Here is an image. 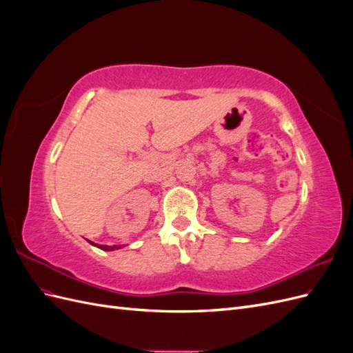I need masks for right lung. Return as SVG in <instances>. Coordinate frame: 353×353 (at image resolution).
I'll return each instance as SVG.
<instances>
[{"mask_svg": "<svg viewBox=\"0 0 353 353\" xmlns=\"http://www.w3.org/2000/svg\"><path fill=\"white\" fill-rule=\"evenodd\" d=\"M92 245H97L99 249L101 250H114V249H121V245H104V244H95L92 241H90Z\"/></svg>", "mask_w": 353, "mask_h": 353, "instance_id": "add662e5", "label": "right lung"}]
</instances>
